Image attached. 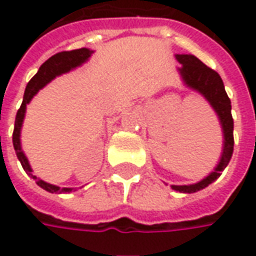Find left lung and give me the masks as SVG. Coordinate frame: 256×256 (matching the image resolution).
I'll return each instance as SVG.
<instances>
[{
	"label": "left lung",
	"mask_w": 256,
	"mask_h": 256,
	"mask_svg": "<svg viewBox=\"0 0 256 256\" xmlns=\"http://www.w3.org/2000/svg\"><path fill=\"white\" fill-rule=\"evenodd\" d=\"M174 58L182 64L179 68V73L186 87L202 94L207 102L212 106L214 112L217 114L221 130H222V138H224L220 160L208 176H206L203 180L193 184H183V186L172 184L173 190L180 192V193H196L220 178L221 172L227 168L230 159L232 156L234 121L231 116V101L228 98L224 83L217 72L207 68L202 60H198L193 54H176Z\"/></svg>",
	"instance_id": "left-lung-1"
}]
</instances>
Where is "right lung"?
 I'll return each instance as SVG.
<instances>
[{"label": "right lung", "mask_w": 256, "mask_h": 256, "mask_svg": "<svg viewBox=\"0 0 256 256\" xmlns=\"http://www.w3.org/2000/svg\"><path fill=\"white\" fill-rule=\"evenodd\" d=\"M92 50L87 49V48H82V49H76V50H70V52H60L53 54L52 58L44 62V64L39 68L38 73L30 78V82L25 88L24 92V101L20 104V108L16 112V118H15V126H14V134H12V144H14V149L16 158L20 159V164L24 168V170L30 174L34 179L36 180L38 186L49 192V193H70L73 188H60L59 186L50 184L44 180L39 179L32 174V168L29 164L28 158L25 156L24 150H22V145H20V130H22V124H24V118H25V112H26V106H28L30 100L34 98V96L38 94L40 88H44L48 83H50L54 77L64 74L73 68L82 66L87 60L90 59L92 54Z\"/></svg>", "instance_id": "1"}]
</instances>
